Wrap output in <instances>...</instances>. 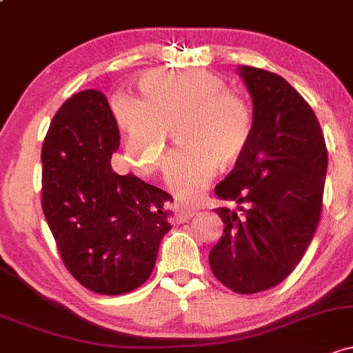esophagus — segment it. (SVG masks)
Returning a JSON list of instances; mask_svg holds the SVG:
<instances>
[{"mask_svg": "<svg viewBox=\"0 0 353 353\" xmlns=\"http://www.w3.org/2000/svg\"><path fill=\"white\" fill-rule=\"evenodd\" d=\"M175 215H176V222H187L190 221V219L195 215V208H188V207H176L175 210Z\"/></svg>", "mask_w": 353, "mask_h": 353, "instance_id": "esophagus-1", "label": "esophagus"}]
</instances>
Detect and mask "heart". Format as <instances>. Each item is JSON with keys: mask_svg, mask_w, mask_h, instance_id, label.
Masks as SVG:
<instances>
[{"mask_svg": "<svg viewBox=\"0 0 353 353\" xmlns=\"http://www.w3.org/2000/svg\"><path fill=\"white\" fill-rule=\"evenodd\" d=\"M143 97L121 94L112 109L124 132L131 170L153 173L175 128L180 141L165 163V181L178 200L195 203L219 170L249 145L248 102L207 70H150L139 79Z\"/></svg>", "mask_w": 353, "mask_h": 353, "instance_id": "b5f03b06", "label": "heart"}]
</instances>
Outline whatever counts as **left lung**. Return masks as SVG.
I'll return each instance as SVG.
<instances>
[{
    "label": "left lung",
    "instance_id": "obj_1",
    "mask_svg": "<svg viewBox=\"0 0 353 353\" xmlns=\"http://www.w3.org/2000/svg\"><path fill=\"white\" fill-rule=\"evenodd\" d=\"M252 97V132L236 168L215 187L237 210L217 208L221 241L212 272L239 294L278 286L298 266L316 232L328 153L313 109L281 75L239 69Z\"/></svg>",
    "mask_w": 353,
    "mask_h": 353
}]
</instances>
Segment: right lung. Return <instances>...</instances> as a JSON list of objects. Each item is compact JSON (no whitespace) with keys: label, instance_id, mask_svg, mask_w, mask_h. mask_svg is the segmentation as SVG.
Here are the masks:
<instances>
[{"label":"right lung","instance_id":"obj_1","mask_svg":"<svg viewBox=\"0 0 353 353\" xmlns=\"http://www.w3.org/2000/svg\"><path fill=\"white\" fill-rule=\"evenodd\" d=\"M119 130L99 90L74 94L55 112L41 146V208L70 274L99 294H124L150 278L173 196L111 158Z\"/></svg>","mask_w":353,"mask_h":353}]
</instances>
